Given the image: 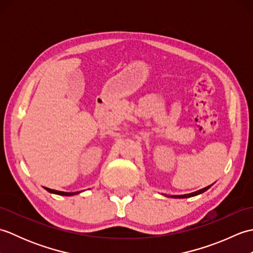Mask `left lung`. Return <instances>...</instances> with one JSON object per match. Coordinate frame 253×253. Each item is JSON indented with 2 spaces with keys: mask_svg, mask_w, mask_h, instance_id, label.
I'll return each mask as SVG.
<instances>
[{
  "mask_svg": "<svg viewBox=\"0 0 253 253\" xmlns=\"http://www.w3.org/2000/svg\"><path fill=\"white\" fill-rule=\"evenodd\" d=\"M212 185H210V186H208V187H206V188H202V189H200V190H198V191H195V192H191V193H188V195H180V196H168V197H170V198H190V197H195V196H197V195H200V193H202V192H204V191H207L210 187H211Z\"/></svg>",
  "mask_w": 253,
  "mask_h": 253,
  "instance_id": "left-lung-1",
  "label": "left lung"
}]
</instances>
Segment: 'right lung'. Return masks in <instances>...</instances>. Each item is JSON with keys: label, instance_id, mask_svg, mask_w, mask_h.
<instances>
[{"label": "right lung", "instance_id": "add662e5", "mask_svg": "<svg viewBox=\"0 0 253 253\" xmlns=\"http://www.w3.org/2000/svg\"><path fill=\"white\" fill-rule=\"evenodd\" d=\"M44 189L47 190L51 193H55V195H60V196H74V195H77V193H79L78 191L77 192H64V191H58V190H54V189H50V188H46L44 187Z\"/></svg>", "mask_w": 253, "mask_h": 253}]
</instances>
